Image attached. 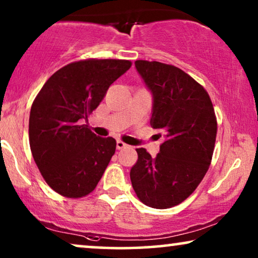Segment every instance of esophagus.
Returning <instances> with one entry per match:
<instances>
[{"instance_id": "1", "label": "esophagus", "mask_w": 258, "mask_h": 258, "mask_svg": "<svg viewBox=\"0 0 258 258\" xmlns=\"http://www.w3.org/2000/svg\"><path fill=\"white\" fill-rule=\"evenodd\" d=\"M126 147H128V144L122 142V141H117V142H116V148H117L118 150L119 149H124V148H126Z\"/></svg>"}]
</instances>
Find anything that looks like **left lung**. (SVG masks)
I'll use <instances>...</instances> for the list:
<instances>
[{"mask_svg":"<svg viewBox=\"0 0 258 258\" xmlns=\"http://www.w3.org/2000/svg\"><path fill=\"white\" fill-rule=\"evenodd\" d=\"M136 70L153 95L150 124L164 137L153 158L136 149L139 160L130 179L140 201L167 209L191 195L209 169L217 121L209 95L177 67L139 59Z\"/></svg>","mask_w":258,"mask_h":258,"instance_id":"obj_1","label":"left lung"}]
</instances>
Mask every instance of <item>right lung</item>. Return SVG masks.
Here are the masks:
<instances>
[{
	"mask_svg": "<svg viewBox=\"0 0 258 258\" xmlns=\"http://www.w3.org/2000/svg\"><path fill=\"white\" fill-rule=\"evenodd\" d=\"M130 67L126 59L73 62L52 74L34 100L31 154L44 181L59 195L80 199L100 182L116 141L96 136L83 123Z\"/></svg>",
	"mask_w": 258,
	"mask_h": 258,
	"instance_id": "right-lung-1",
	"label": "right lung"
}]
</instances>
